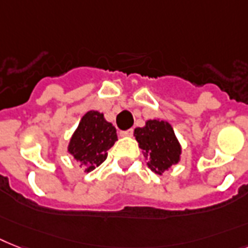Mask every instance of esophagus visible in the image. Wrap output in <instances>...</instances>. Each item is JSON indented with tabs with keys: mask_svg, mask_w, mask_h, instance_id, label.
Returning a JSON list of instances; mask_svg holds the SVG:
<instances>
[{
	"mask_svg": "<svg viewBox=\"0 0 248 248\" xmlns=\"http://www.w3.org/2000/svg\"><path fill=\"white\" fill-rule=\"evenodd\" d=\"M132 134H134V130H132V128H130V130H127V131H121L120 132L121 136H126V138H130V136H132Z\"/></svg>",
	"mask_w": 248,
	"mask_h": 248,
	"instance_id": "1",
	"label": "esophagus"
}]
</instances>
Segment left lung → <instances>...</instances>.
Masks as SVG:
<instances>
[{
	"label": "left lung",
	"mask_w": 248,
	"mask_h": 248,
	"mask_svg": "<svg viewBox=\"0 0 248 248\" xmlns=\"http://www.w3.org/2000/svg\"><path fill=\"white\" fill-rule=\"evenodd\" d=\"M134 136L148 167L159 176L181 160L182 146L170 122L148 120L144 127L135 128Z\"/></svg>",
	"instance_id": "1"
}]
</instances>
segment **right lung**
Listing matches in <instances>:
<instances>
[{
  "label": "right lung",
  "mask_w": 248,
  "mask_h": 248,
  "mask_svg": "<svg viewBox=\"0 0 248 248\" xmlns=\"http://www.w3.org/2000/svg\"><path fill=\"white\" fill-rule=\"evenodd\" d=\"M117 140V131L104 118V114L89 110L74 131L67 153L85 168V172H92L106 160L108 150Z\"/></svg>",
  "instance_id": "obj_1"
}]
</instances>
